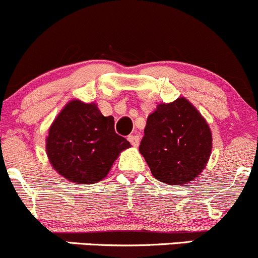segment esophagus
Wrapping results in <instances>:
<instances>
[{"label": "esophagus", "instance_id": "obj_1", "mask_svg": "<svg viewBox=\"0 0 258 258\" xmlns=\"http://www.w3.org/2000/svg\"><path fill=\"white\" fill-rule=\"evenodd\" d=\"M128 141L131 142V145L134 146V147H137L140 144V137L136 136V135H134V136H128Z\"/></svg>", "mask_w": 258, "mask_h": 258}]
</instances>
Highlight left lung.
I'll list each match as a JSON object with an SVG mask.
<instances>
[{"label":"left lung","instance_id":"1","mask_svg":"<svg viewBox=\"0 0 258 258\" xmlns=\"http://www.w3.org/2000/svg\"><path fill=\"white\" fill-rule=\"evenodd\" d=\"M211 151L209 123L187 98L160 103L148 116L140 152L157 181L186 186L205 170Z\"/></svg>","mask_w":258,"mask_h":258}]
</instances>
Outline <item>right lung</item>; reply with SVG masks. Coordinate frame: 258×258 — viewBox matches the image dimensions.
Returning <instances> with one entry per match:
<instances>
[{
	"instance_id": "obj_1",
	"label": "right lung",
	"mask_w": 258,
	"mask_h": 258,
	"mask_svg": "<svg viewBox=\"0 0 258 258\" xmlns=\"http://www.w3.org/2000/svg\"><path fill=\"white\" fill-rule=\"evenodd\" d=\"M131 147L114 132V118L95 102L71 100L57 114L46 137V153L57 173L79 184L101 181L123 150Z\"/></svg>"
}]
</instances>
